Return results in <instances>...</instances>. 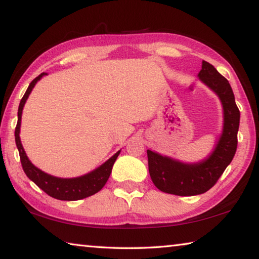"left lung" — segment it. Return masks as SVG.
<instances>
[{"instance_id":"left-lung-1","label":"left lung","mask_w":259,"mask_h":259,"mask_svg":"<svg viewBox=\"0 0 259 259\" xmlns=\"http://www.w3.org/2000/svg\"><path fill=\"white\" fill-rule=\"evenodd\" d=\"M198 76L221 100L224 119L223 131L207 159L195 163H184L147 150L152 182L160 191L169 194L191 196L210 190L233 160L238 146L240 111L229 81L204 60Z\"/></svg>"}]
</instances>
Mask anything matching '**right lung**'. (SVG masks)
Wrapping results in <instances>:
<instances>
[{"instance_id": "obj_1", "label": "right lung", "mask_w": 259, "mask_h": 259, "mask_svg": "<svg viewBox=\"0 0 259 259\" xmlns=\"http://www.w3.org/2000/svg\"><path fill=\"white\" fill-rule=\"evenodd\" d=\"M45 75H47V73H42L30 82V84L28 85L27 90H26L24 97L21 98L19 104L18 122H17V126L15 130V138L17 148H18L19 151L21 165H23L26 176H27L30 181L36 184L42 191H45L48 195L52 196V198L63 201H76L88 198V196H91L99 192L104 187L105 184H106L109 178V175L112 172L114 162L116 161L121 151L116 152L115 154L112 157H109L105 163L98 166L97 169L93 170V171H90L89 174H85L83 175V176L75 178L55 177L45 171H42L41 169L36 168V166L29 161L27 155H26L24 147L21 145L19 134L21 114H23V108L25 106L26 100H27L29 94L32 93L33 88L36 84L37 81H40L42 76Z\"/></svg>"}]
</instances>
